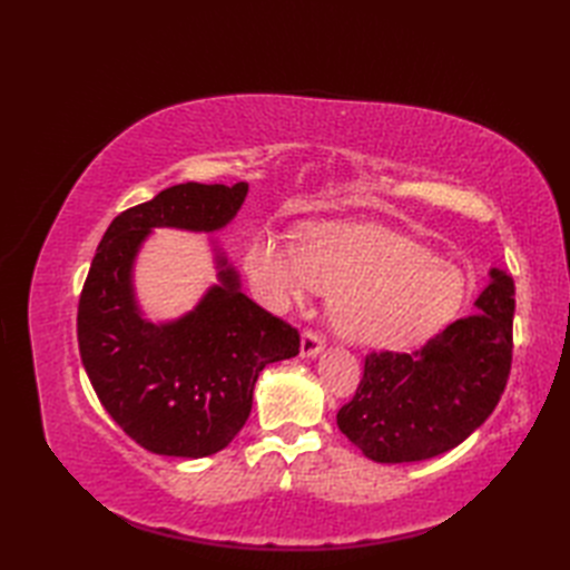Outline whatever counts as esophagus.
I'll use <instances>...</instances> for the list:
<instances>
[{
  "label": "esophagus",
  "instance_id": "obj_1",
  "mask_svg": "<svg viewBox=\"0 0 570 570\" xmlns=\"http://www.w3.org/2000/svg\"><path fill=\"white\" fill-rule=\"evenodd\" d=\"M325 347V337L318 331H312V327H306L302 333V356H316L321 350Z\"/></svg>",
  "mask_w": 570,
  "mask_h": 570
}]
</instances>
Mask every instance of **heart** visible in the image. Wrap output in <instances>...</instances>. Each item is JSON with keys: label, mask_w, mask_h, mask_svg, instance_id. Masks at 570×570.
<instances>
[{"label": "heart", "mask_w": 570, "mask_h": 570, "mask_svg": "<svg viewBox=\"0 0 570 570\" xmlns=\"http://www.w3.org/2000/svg\"><path fill=\"white\" fill-rule=\"evenodd\" d=\"M247 268L273 302H302L314 289L337 295V331L390 347L433 335L465 292L454 266L373 223H316L299 233V245L264 230L252 237Z\"/></svg>", "instance_id": "b5f03b06"}]
</instances>
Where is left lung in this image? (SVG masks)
Instances as JSON below:
<instances>
[{"mask_svg":"<svg viewBox=\"0 0 570 570\" xmlns=\"http://www.w3.org/2000/svg\"><path fill=\"white\" fill-rule=\"evenodd\" d=\"M515 287L492 271L478 316L446 325L413 352H368L337 425L377 463L433 459L454 450L499 404L513 358Z\"/></svg>","mask_w":570,"mask_h":570,"instance_id":"obj_1","label":"left lung"}]
</instances>
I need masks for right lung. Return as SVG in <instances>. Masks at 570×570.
Segmentation results:
<instances>
[{
    "instance_id": "obj_1",
    "label": "right lung",
    "mask_w": 570,
    "mask_h": 570,
    "mask_svg": "<svg viewBox=\"0 0 570 570\" xmlns=\"http://www.w3.org/2000/svg\"><path fill=\"white\" fill-rule=\"evenodd\" d=\"M249 185L183 183L120 212L97 247L78 302L82 366L109 416L147 452L202 459L243 430L258 373L299 354V331L237 289L220 287L178 323L135 312L132 256L157 226L216 230L237 214Z\"/></svg>"
}]
</instances>
